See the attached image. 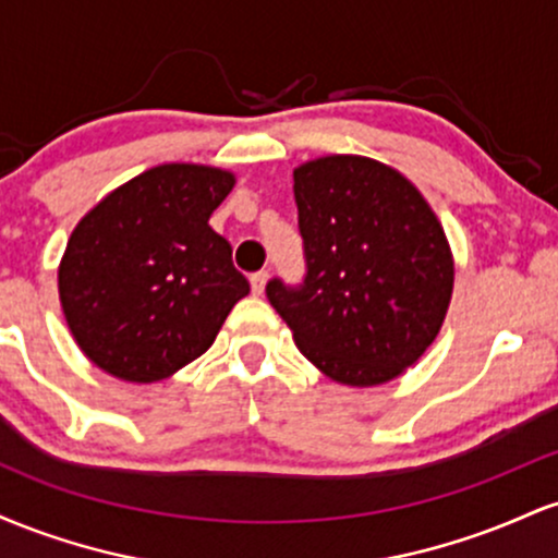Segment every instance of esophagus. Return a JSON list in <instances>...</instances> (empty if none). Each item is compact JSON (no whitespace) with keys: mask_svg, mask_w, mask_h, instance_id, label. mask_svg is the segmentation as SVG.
I'll list each match as a JSON object with an SVG mask.
<instances>
[{"mask_svg":"<svg viewBox=\"0 0 558 558\" xmlns=\"http://www.w3.org/2000/svg\"><path fill=\"white\" fill-rule=\"evenodd\" d=\"M248 280H252V293H257V296H262V293H265V283H267V270L254 272Z\"/></svg>","mask_w":558,"mask_h":558,"instance_id":"obj_1","label":"esophagus"}]
</instances>
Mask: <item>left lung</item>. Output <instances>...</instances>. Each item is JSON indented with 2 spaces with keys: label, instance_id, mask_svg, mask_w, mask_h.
I'll list each match as a JSON object with an SVG mask.
<instances>
[{
  "label": "left lung",
  "instance_id": "1",
  "mask_svg": "<svg viewBox=\"0 0 558 558\" xmlns=\"http://www.w3.org/2000/svg\"><path fill=\"white\" fill-rule=\"evenodd\" d=\"M304 278L267 299L299 351L343 386H380L444 325L453 259L438 217L401 172L336 155L293 170Z\"/></svg>",
  "mask_w": 558,
  "mask_h": 558
}]
</instances>
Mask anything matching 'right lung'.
Returning a JSON list of instances; mask_svg holds the SVG:
<instances>
[{
	"label": "right lung",
	"mask_w": 558,
	"mask_h": 558,
	"mask_svg": "<svg viewBox=\"0 0 558 558\" xmlns=\"http://www.w3.org/2000/svg\"><path fill=\"white\" fill-rule=\"evenodd\" d=\"M233 175L159 165L120 185L78 222L60 265V301L96 367L155 383L202 356L248 280L209 215Z\"/></svg>",
	"instance_id": "add662e5"
}]
</instances>
